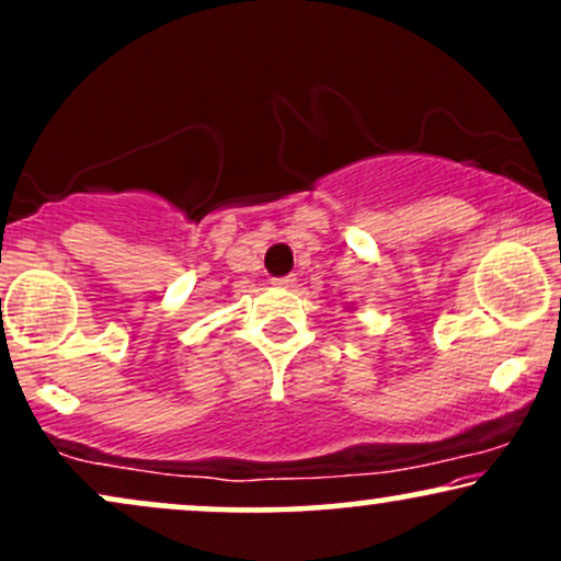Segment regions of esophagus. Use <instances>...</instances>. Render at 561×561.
<instances>
[{
    "label": "esophagus",
    "instance_id": "esophagus-1",
    "mask_svg": "<svg viewBox=\"0 0 561 561\" xmlns=\"http://www.w3.org/2000/svg\"><path fill=\"white\" fill-rule=\"evenodd\" d=\"M274 285L276 287H285V289L295 287V276H279V279H274Z\"/></svg>",
    "mask_w": 561,
    "mask_h": 561
}]
</instances>
